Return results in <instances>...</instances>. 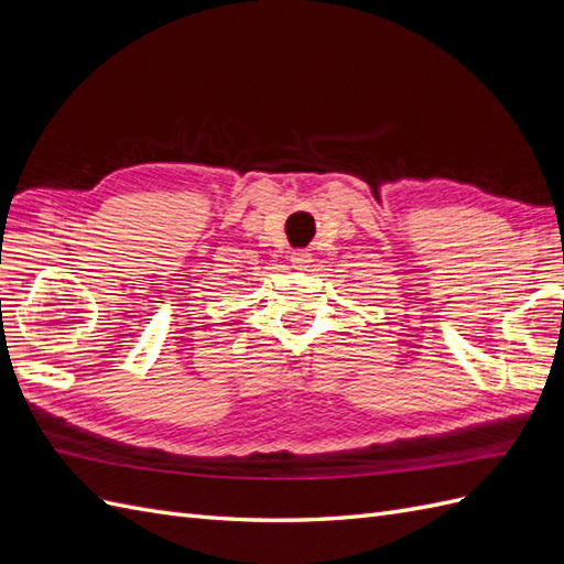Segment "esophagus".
I'll return each mask as SVG.
<instances>
[{"mask_svg":"<svg viewBox=\"0 0 564 564\" xmlns=\"http://www.w3.org/2000/svg\"><path fill=\"white\" fill-rule=\"evenodd\" d=\"M289 261H292V265L296 268V270H305V268H308L311 265V253L308 251H303V249H296V251H292V259H289Z\"/></svg>","mask_w":564,"mask_h":564,"instance_id":"34e87169","label":"esophagus"}]
</instances>
